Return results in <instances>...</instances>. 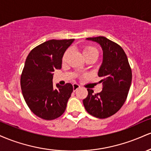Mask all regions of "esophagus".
I'll list each match as a JSON object with an SVG mask.
<instances>
[{
	"label": "esophagus",
	"instance_id": "34e87169",
	"mask_svg": "<svg viewBox=\"0 0 151 151\" xmlns=\"http://www.w3.org/2000/svg\"><path fill=\"white\" fill-rule=\"evenodd\" d=\"M79 87H80V86H79L78 84H73V90H74V91H77V90L79 89Z\"/></svg>",
	"mask_w": 151,
	"mask_h": 151
}]
</instances>
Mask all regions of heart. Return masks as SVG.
Listing matches in <instances>:
<instances>
[{
	"mask_svg": "<svg viewBox=\"0 0 151 151\" xmlns=\"http://www.w3.org/2000/svg\"><path fill=\"white\" fill-rule=\"evenodd\" d=\"M70 52H71L70 49L66 50L65 52L64 53L63 56H62V61L65 62L66 60H67V59L69 57V55H70ZM82 53L86 60L91 58V59H94V60H96V59L98 58L99 55V51L98 48L96 47L95 46L86 45L83 47Z\"/></svg>",
	"mask_w": 151,
	"mask_h": 151,
	"instance_id": "heart-1",
	"label": "heart"
}]
</instances>
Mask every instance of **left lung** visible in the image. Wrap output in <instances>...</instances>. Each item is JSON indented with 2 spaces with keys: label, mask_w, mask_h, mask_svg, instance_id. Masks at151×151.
I'll return each mask as SVG.
<instances>
[{
  "label": "left lung",
  "mask_w": 151,
  "mask_h": 151,
  "mask_svg": "<svg viewBox=\"0 0 151 151\" xmlns=\"http://www.w3.org/2000/svg\"><path fill=\"white\" fill-rule=\"evenodd\" d=\"M86 40L99 43L103 50V62L98 72L103 87L97 93L87 89L88 95L83 104L90 115L106 119L116 113L126 101L132 81V72L125 52L117 43L103 36Z\"/></svg>",
  "instance_id": "1"
}]
</instances>
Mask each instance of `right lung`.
Here are the masks:
<instances>
[{"instance_id":"add662e5","label":"right lung","mask_w":151,"mask_h":151,"mask_svg":"<svg viewBox=\"0 0 151 151\" xmlns=\"http://www.w3.org/2000/svg\"><path fill=\"white\" fill-rule=\"evenodd\" d=\"M74 39L50 40L32 49L26 58L20 77L24 99L31 111L45 120H53L65 112L73 91L70 83L53 86V72L62 67V59Z\"/></svg>"}]
</instances>
